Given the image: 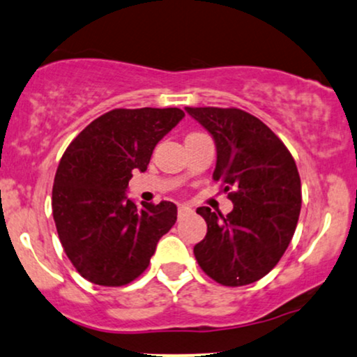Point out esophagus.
Here are the masks:
<instances>
[{
  "mask_svg": "<svg viewBox=\"0 0 357 357\" xmlns=\"http://www.w3.org/2000/svg\"><path fill=\"white\" fill-rule=\"evenodd\" d=\"M189 212H192L191 207H189V206H186V204H179L178 206V214L179 215H186V214H189Z\"/></svg>",
  "mask_w": 357,
  "mask_h": 357,
  "instance_id": "esophagus-1",
  "label": "esophagus"
}]
</instances>
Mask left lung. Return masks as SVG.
I'll list each match as a JSON object with an SVG mask.
<instances>
[{"label":"left lung","instance_id":"1","mask_svg":"<svg viewBox=\"0 0 357 357\" xmlns=\"http://www.w3.org/2000/svg\"><path fill=\"white\" fill-rule=\"evenodd\" d=\"M186 112L214 138L212 179L234 204L227 215L197 207L207 234L194 245V255L202 272L220 285H249L278 264L295 234L301 209L295 160L264 121L241 108L186 107Z\"/></svg>","mask_w":357,"mask_h":357}]
</instances>
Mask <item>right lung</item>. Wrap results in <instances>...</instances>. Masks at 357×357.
<instances>
[{
  "label": "right lung",
  "instance_id": "obj_1",
  "mask_svg": "<svg viewBox=\"0 0 357 357\" xmlns=\"http://www.w3.org/2000/svg\"><path fill=\"white\" fill-rule=\"evenodd\" d=\"M184 116L181 108H115L85 126L57 166L52 215L75 270L102 287H123L150 265L176 222L173 202L126 197L132 171H146L156 143Z\"/></svg>",
  "mask_w": 357,
  "mask_h": 357
}]
</instances>
